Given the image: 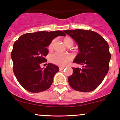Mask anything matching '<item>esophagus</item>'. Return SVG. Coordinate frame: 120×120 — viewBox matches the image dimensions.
<instances>
[{
	"label": "esophagus",
	"mask_w": 120,
	"mask_h": 120,
	"mask_svg": "<svg viewBox=\"0 0 120 120\" xmlns=\"http://www.w3.org/2000/svg\"><path fill=\"white\" fill-rule=\"evenodd\" d=\"M64 68H65V67H64V66H61V67H59V69H60V70H63Z\"/></svg>",
	"instance_id": "esophagus-1"
}]
</instances>
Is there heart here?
Here are the masks:
<instances>
[{"mask_svg": "<svg viewBox=\"0 0 120 120\" xmlns=\"http://www.w3.org/2000/svg\"><path fill=\"white\" fill-rule=\"evenodd\" d=\"M55 40H53L49 46V49L51 50L53 47ZM64 42L67 46L73 45V41L71 39L66 38L64 39ZM71 59V57L68 54H62L59 53H54L50 56V61L53 64L59 66H64Z\"/></svg>", "mask_w": 120, "mask_h": 120, "instance_id": "obj_1", "label": "heart"}]
</instances>
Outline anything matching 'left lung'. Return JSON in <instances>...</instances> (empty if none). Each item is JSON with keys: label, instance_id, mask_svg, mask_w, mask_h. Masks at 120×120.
<instances>
[{"label": "left lung", "instance_id": "left-lung-1", "mask_svg": "<svg viewBox=\"0 0 120 120\" xmlns=\"http://www.w3.org/2000/svg\"><path fill=\"white\" fill-rule=\"evenodd\" d=\"M77 43L79 53L73 62L82 68H73L70 86L76 91L90 92L99 86L107 74L111 54L109 46L98 33L82 29L64 30Z\"/></svg>", "mask_w": 120, "mask_h": 120}]
</instances>
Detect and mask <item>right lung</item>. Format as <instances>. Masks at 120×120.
I'll return each mask as SVG.
<instances>
[{"instance_id": "obj_1", "label": "right lung", "mask_w": 120, "mask_h": 120, "mask_svg": "<svg viewBox=\"0 0 120 120\" xmlns=\"http://www.w3.org/2000/svg\"><path fill=\"white\" fill-rule=\"evenodd\" d=\"M66 35L60 30L40 31L26 33L15 41L11 53L13 72L24 89L31 93H40L50 87L59 68L49 63L43 68L40 64L47 61L45 59L49 53L47 47L53 39Z\"/></svg>"}]
</instances>
